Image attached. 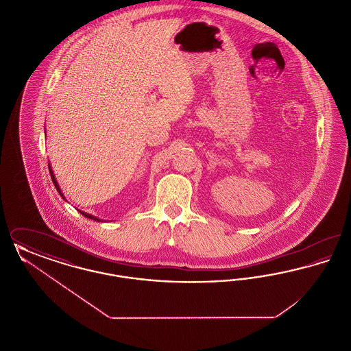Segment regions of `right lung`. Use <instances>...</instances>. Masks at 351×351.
I'll list each match as a JSON object with an SVG mask.
<instances>
[{"label":"right lung","mask_w":351,"mask_h":351,"mask_svg":"<svg viewBox=\"0 0 351 351\" xmlns=\"http://www.w3.org/2000/svg\"><path fill=\"white\" fill-rule=\"evenodd\" d=\"M45 133H46V130H45ZM49 169H50L51 179H52V182H53V185H55L56 191L59 192V195L62 196V199H64V200H66V197H64V195H63V192H62V189H60L59 184H58V182H56V178H55V175H53V171H52V167H51L50 165H49ZM79 212L83 215L84 217L90 218V219H93V221H97V222L102 221L101 218L96 217V216H92V215H89V213H85V212H83V210H79Z\"/></svg>","instance_id":"obj_1"}]
</instances>
